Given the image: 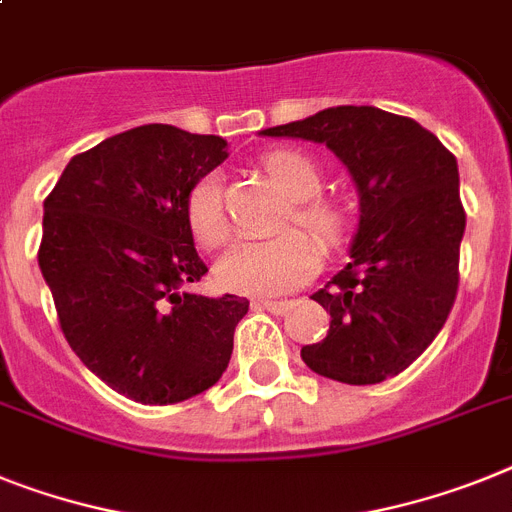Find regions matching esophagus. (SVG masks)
Here are the masks:
<instances>
[{
    "label": "esophagus",
    "mask_w": 512,
    "mask_h": 512,
    "mask_svg": "<svg viewBox=\"0 0 512 512\" xmlns=\"http://www.w3.org/2000/svg\"><path fill=\"white\" fill-rule=\"evenodd\" d=\"M252 307L255 309H268V312H273V315H286L291 307V302H276V299H255L252 302Z\"/></svg>",
    "instance_id": "1"
}]
</instances>
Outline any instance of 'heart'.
<instances>
[{"label": "heart", "instance_id": "1", "mask_svg": "<svg viewBox=\"0 0 512 512\" xmlns=\"http://www.w3.org/2000/svg\"><path fill=\"white\" fill-rule=\"evenodd\" d=\"M268 171L294 200L286 223L312 230L325 247H336L346 234V213L338 203L320 197L322 171L307 153L273 150L263 158ZM187 226L200 247H218L229 236L223 210V182L216 171L200 176L187 195ZM312 233V234H313ZM311 234V235H312ZM302 229H286L260 242H236L218 260L216 278L223 289L236 294H286L309 281L320 270V244Z\"/></svg>", "mask_w": 512, "mask_h": 512}]
</instances>
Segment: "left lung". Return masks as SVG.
<instances>
[{"mask_svg":"<svg viewBox=\"0 0 512 512\" xmlns=\"http://www.w3.org/2000/svg\"><path fill=\"white\" fill-rule=\"evenodd\" d=\"M263 135L325 143L359 187L349 265L312 294L330 330L304 346V364L346 385L401 375L435 341L458 294L466 210L455 156L419 122L375 106H336Z\"/></svg>","mask_w":512,"mask_h":512,"instance_id":"1","label":"left lung"}]
</instances>
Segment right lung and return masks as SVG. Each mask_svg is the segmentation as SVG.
Returning <instances> with one entry per match:
<instances>
[{"mask_svg":"<svg viewBox=\"0 0 512 512\" xmlns=\"http://www.w3.org/2000/svg\"><path fill=\"white\" fill-rule=\"evenodd\" d=\"M226 140L143 124L77 153L44 200L38 265L80 362L130 401L169 406L229 367L244 296L192 294L208 273L187 195Z\"/></svg>","mask_w":512,"mask_h":512,"instance_id":"obj_1","label":"right lung"}]
</instances>
